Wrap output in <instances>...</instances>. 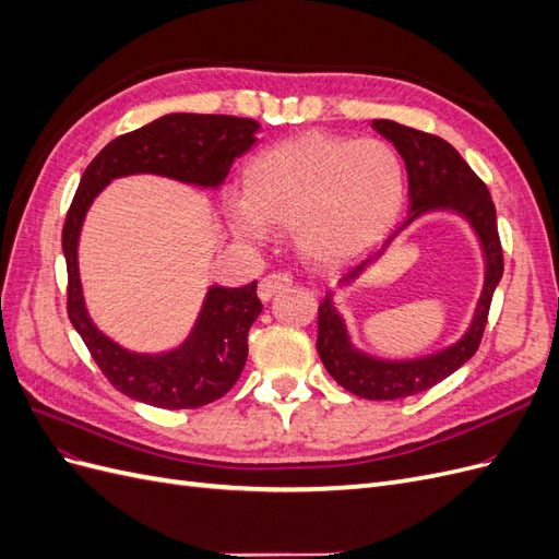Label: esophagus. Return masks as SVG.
Returning <instances> with one entry per match:
<instances>
[{
  "instance_id": "34e87169",
  "label": "esophagus",
  "mask_w": 559,
  "mask_h": 559,
  "mask_svg": "<svg viewBox=\"0 0 559 559\" xmlns=\"http://www.w3.org/2000/svg\"><path fill=\"white\" fill-rule=\"evenodd\" d=\"M286 286H292V275L289 273H273L267 275L259 282V298L263 302H267L270 298H273L277 292L286 289Z\"/></svg>"
}]
</instances>
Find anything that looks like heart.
Here are the masks:
<instances>
[{
  "label": "heart",
  "mask_w": 559,
  "mask_h": 559,
  "mask_svg": "<svg viewBox=\"0 0 559 559\" xmlns=\"http://www.w3.org/2000/svg\"><path fill=\"white\" fill-rule=\"evenodd\" d=\"M403 200L405 170L386 142L306 132L249 163L247 195H226V218L242 242L294 230L308 259L335 263L378 245Z\"/></svg>",
  "instance_id": "b5f03b06"
}]
</instances>
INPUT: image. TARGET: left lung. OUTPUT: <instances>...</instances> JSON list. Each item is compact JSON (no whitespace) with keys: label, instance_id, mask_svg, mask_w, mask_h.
<instances>
[{"label":"left lung","instance_id":"8db88e82","mask_svg":"<svg viewBox=\"0 0 559 559\" xmlns=\"http://www.w3.org/2000/svg\"><path fill=\"white\" fill-rule=\"evenodd\" d=\"M370 126L386 142L394 144L405 163V173H408V216L403 218V224L389 235L380 249L366 253L349 270H345L337 280V289H349V286L364 280V275L382 261L386 249L392 247L405 228L413 226L417 218L436 212L462 216L478 238L485 261L483 289L466 331L454 343L431 354H421V357L386 359L361 349L352 341L347 319L335 306V289L326 292V298L319 306L317 321V352L321 364L347 392L370 401H394L427 392L476 354L487 324L489 302H492L495 289L503 275V257L492 195L460 156V151L445 140L436 138V134L419 132L396 121H386V118H376Z\"/></svg>","mask_w":559,"mask_h":559}]
</instances>
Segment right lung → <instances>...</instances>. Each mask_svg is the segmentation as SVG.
I'll return each instance as SVG.
<instances>
[{
	"label": "right lung",
	"instance_id": "right-lung-1",
	"mask_svg": "<svg viewBox=\"0 0 559 559\" xmlns=\"http://www.w3.org/2000/svg\"><path fill=\"white\" fill-rule=\"evenodd\" d=\"M261 123L218 114H165L148 126L109 142L81 177L62 228L67 261V314L107 380L126 396L156 408H200L238 382L247 361V335L263 306L257 282L212 284L193 329L165 352H134L118 345L93 321L83 296L79 238L95 198L114 179L156 175L195 189L218 191L235 158L257 144Z\"/></svg>",
	"mask_w": 559,
	"mask_h": 559
}]
</instances>
